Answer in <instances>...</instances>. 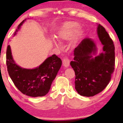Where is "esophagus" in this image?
I'll use <instances>...</instances> for the list:
<instances>
[{"label": "esophagus", "mask_w": 123, "mask_h": 123, "mask_svg": "<svg viewBox=\"0 0 123 123\" xmlns=\"http://www.w3.org/2000/svg\"><path fill=\"white\" fill-rule=\"evenodd\" d=\"M62 63L64 67H68L70 64V60L67 57H64L62 61Z\"/></svg>", "instance_id": "esophagus-1"}]
</instances>
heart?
<instances>
[{"instance_id":"obj_1","label":"heart","mask_w":123,"mask_h":123,"mask_svg":"<svg viewBox=\"0 0 123 123\" xmlns=\"http://www.w3.org/2000/svg\"><path fill=\"white\" fill-rule=\"evenodd\" d=\"M80 28V25L75 22H67L60 27L57 33V38L61 42L69 39L75 35V40L77 41L82 36L83 31L78 30ZM53 44L56 47H59L60 44L57 41L53 39Z\"/></svg>"}]
</instances>
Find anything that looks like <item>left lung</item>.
Here are the masks:
<instances>
[{"label": "left lung", "instance_id": "1", "mask_svg": "<svg viewBox=\"0 0 123 123\" xmlns=\"http://www.w3.org/2000/svg\"><path fill=\"white\" fill-rule=\"evenodd\" d=\"M97 34L103 52L96 55V44L90 38L81 42L74 51V61L70 65L75 74V88L79 94L93 97L103 91L109 84L115 65L114 45L112 39L100 24Z\"/></svg>", "mask_w": 123, "mask_h": 123}]
</instances>
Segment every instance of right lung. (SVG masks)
I'll return each mask as SVG.
<instances>
[{
	"label": "right lung",
	"mask_w": 123,
	"mask_h": 123,
	"mask_svg": "<svg viewBox=\"0 0 123 123\" xmlns=\"http://www.w3.org/2000/svg\"><path fill=\"white\" fill-rule=\"evenodd\" d=\"M25 20L26 19L19 24L14 36ZM6 65L9 75L17 88L24 94L38 97L44 96L48 93L52 82L61 68L62 61L54 54L36 68H23L14 61L9 45L6 51Z\"/></svg>",
	"instance_id": "1"
}]
</instances>
